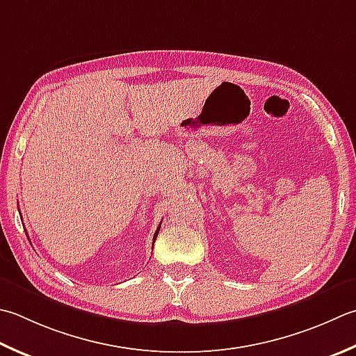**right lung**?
Listing matches in <instances>:
<instances>
[{
	"instance_id": "add662e5",
	"label": "right lung",
	"mask_w": 356,
	"mask_h": 356,
	"mask_svg": "<svg viewBox=\"0 0 356 356\" xmlns=\"http://www.w3.org/2000/svg\"><path fill=\"white\" fill-rule=\"evenodd\" d=\"M159 229H160V225H159L157 232H156V234H154V239H152V245H154V242H156V238H157V234H159ZM27 239H29V236H27Z\"/></svg>"
}]
</instances>
